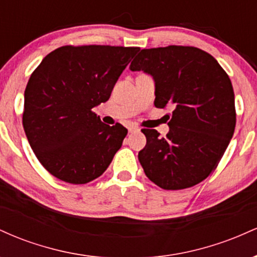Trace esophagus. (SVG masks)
<instances>
[{
	"mask_svg": "<svg viewBox=\"0 0 257 257\" xmlns=\"http://www.w3.org/2000/svg\"><path fill=\"white\" fill-rule=\"evenodd\" d=\"M128 131H129V133H138V132H140V128L137 125H131L128 128Z\"/></svg>",
	"mask_w": 257,
	"mask_h": 257,
	"instance_id": "1",
	"label": "esophagus"
}]
</instances>
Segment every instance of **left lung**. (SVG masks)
I'll return each instance as SVG.
<instances>
[{
  "label": "left lung",
  "instance_id": "obj_1",
  "mask_svg": "<svg viewBox=\"0 0 257 257\" xmlns=\"http://www.w3.org/2000/svg\"><path fill=\"white\" fill-rule=\"evenodd\" d=\"M132 71L155 81V106L172 108L169 133L143 129L146 146L139 162L164 190L192 187L219 164L235 128L234 93L227 73L210 54L194 47L143 49Z\"/></svg>",
  "mask_w": 257,
  "mask_h": 257
}]
</instances>
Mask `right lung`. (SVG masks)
Masks as SVG:
<instances>
[{
	"label": "right lung",
	"mask_w": 257,
	"mask_h": 257,
	"mask_svg": "<svg viewBox=\"0 0 257 257\" xmlns=\"http://www.w3.org/2000/svg\"><path fill=\"white\" fill-rule=\"evenodd\" d=\"M139 47L64 46L32 72L23 125L41 164L69 184L102 175L128 131L104 124L93 108L106 102Z\"/></svg>",
	"instance_id": "obj_1"
}]
</instances>
